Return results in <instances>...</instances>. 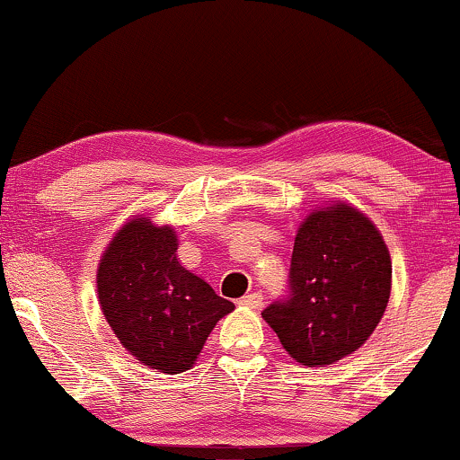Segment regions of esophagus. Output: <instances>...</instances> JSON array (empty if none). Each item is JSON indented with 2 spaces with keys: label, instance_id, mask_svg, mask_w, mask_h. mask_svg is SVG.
Instances as JSON below:
<instances>
[{
  "label": "esophagus",
  "instance_id": "obj_1",
  "mask_svg": "<svg viewBox=\"0 0 460 460\" xmlns=\"http://www.w3.org/2000/svg\"><path fill=\"white\" fill-rule=\"evenodd\" d=\"M239 303L243 305V307H249V309H260L262 307V294L258 292H252V294H245Z\"/></svg>",
  "mask_w": 460,
  "mask_h": 460
}]
</instances>
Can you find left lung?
Wrapping results in <instances>:
<instances>
[{"instance_id": "left-lung-1", "label": "left lung", "mask_w": 460, "mask_h": 460, "mask_svg": "<svg viewBox=\"0 0 460 460\" xmlns=\"http://www.w3.org/2000/svg\"><path fill=\"white\" fill-rule=\"evenodd\" d=\"M390 279V252L376 224L358 208L334 202L300 224L288 296L269 305L262 317L300 365H334L376 331Z\"/></svg>"}]
</instances>
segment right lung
I'll return each instance as SVG.
<instances>
[{
  "label": "right lung",
  "mask_w": 460,
  "mask_h": 460,
  "mask_svg": "<svg viewBox=\"0 0 460 460\" xmlns=\"http://www.w3.org/2000/svg\"><path fill=\"white\" fill-rule=\"evenodd\" d=\"M170 226L129 219L102 253L98 298L112 332L129 354L162 373L194 367L215 324L234 305L181 266Z\"/></svg>",
  "instance_id": "right-lung-1"
}]
</instances>
